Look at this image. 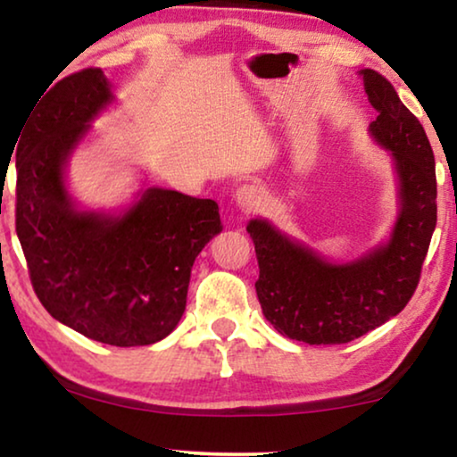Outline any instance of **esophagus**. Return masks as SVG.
Listing matches in <instances>:
<instances>
[{
	"label": "esophagus",
	"mask_w": 457,
	"mask_h": 457,
	"mask_svg": "<svg viewBox=\"0 0 457 457\" xmlns=\"http://www.w3.org/2000/svg\"><path fill=\"white\" fill-rule=\"evenodd\" d=\"M236 204L244 213H254L262 204V195L254 184H244L236 190Z\"/></svg>",
	"instance_id": "1"
}]
</instances>
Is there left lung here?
Here are the masks:
<instances>
[{
	"label": "left lung",
	"mask_w": 457,
	"mask_h": 457,
	"mask_svg": "<svg viewBox=\"0 0 457 457\" xmlns=\"http://www.w3.org/2000/svg\"><path fill=\"white\" fill-rule=\"evenodd\" d=\"M360 74L377 109L369 130L391 153L400 179V213L389 240L352 262H331L267 220L246 226L259 261L254 287L262 314L281 336L311 345L348 344L402 312L419 286L436 226L427 132L385 76L370 68Z\"/></svg>",
	"instance_id": "8db88e82"
}]
</instances>
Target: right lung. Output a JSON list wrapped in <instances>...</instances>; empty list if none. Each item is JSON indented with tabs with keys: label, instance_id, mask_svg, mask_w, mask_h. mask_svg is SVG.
Wrapping results in <instances>:
<instances>
[{
	"label": "right lung",
	"instance_id": "right-lung-1",
	"mask_svg": "<svg viewBox=\"0 0 457 457\" xmlns=\"http://www.w3.org/2000/svg\"><path fill=\"white\" fill-rule=\"evenodd\" d=\"M112 101L99 68L66 76L35 101L14 145L16 234L51 317L132 348L176 329L195 259L223 226L215 201L163 188H146L120 215L76 209L63 170Z\"/></svg>",
	"mask_w": 457,
	"mask_h": 457
}]
</instances>
